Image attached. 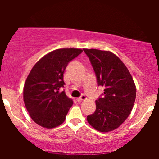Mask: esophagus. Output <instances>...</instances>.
Returning a JSON list of instances; mask_svg holds the SVG:
<instances>
[{
	"label": "esophagus",
	"mask_w": 159,
	"mask_h": 159,
	"mask_svg": "<svg viewBox=\"0 0 159 159\" xmlns=\"http://www.w3.org/2000/svg\"><path fill=\"white\" fill-rule=\"evenodd\" d=\"M86 99H87L86 96L84 95V94H82V95H81V97L78 98H77V101H78V102L81 103V102H84V101H85Z\"/></svg>",
	"instance_id": "obj_1"
}]
</instances>
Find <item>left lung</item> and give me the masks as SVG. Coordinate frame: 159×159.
Instances as JSON below:
<instances>
[{
    "label": "left lung",
    "mask_w": 159,
    "mask_h": 159,
    "mask_svg": "<svg viewBox=\"0 0 159 159\" xmlns=\"http://www.w3.org/2000/svg\"><path fill=\"white\" fill-rule=\"evenodd\" d=\"M89 57L98 85L105 88L95 101L96 110L87 116L88 122L102 132L113 131L129 117L136 98V88L129 70L113 53L83 49Z\"/></svg>",
    "instance_id": "left-lung-1"
}]
</instances>
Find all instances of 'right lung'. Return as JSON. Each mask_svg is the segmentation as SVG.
Returning <instances> with one entry per match:
<instances>
[{
  "mask_svg": "<svg viewBox=\"0 0 159 159\" xmlns=\"http://www.w3.org/2000/svg\"><path fill=\"white\" fill-rule=\"evenodd\" d=\"M81 49L61 48L51 51L32 68L24 86V102L30 118L46 129H53L65 121L73 105L60 89L65 85L63 74L70 61Z\"/></svg>",
  "mask_w": 159,
  "mask_h": 159,
  "instance_id": "add662e5",
  "label": "right lung"
}]
</instances>
